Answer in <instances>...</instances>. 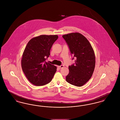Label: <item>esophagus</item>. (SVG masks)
Instances as JSON below:
<instances>
[{"instance_id": "34e87169", "label": "esophagus", "mask_w": 120, "mask_h": 120, "mask_svg": "<svg viewBox=\"0 0 120 120\" xmlns=\"http://www.w3.org/2000/svg\"><path fill=\"white\" fill-rule=\"evenodd\" d=\"M64 67V66L63 65H61V66H58V68H62Z\"/></svg>"}]
</instances>
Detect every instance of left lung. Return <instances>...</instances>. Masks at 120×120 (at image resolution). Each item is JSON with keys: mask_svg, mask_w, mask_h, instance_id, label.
Listing matches in <instances>:
<instances>
[{"mask_svg": "<svg viewBox=\"0 0 120 120\" xmlns=\"http://www.w3.org/2000/svg\"><path fill=\"white\" fill-rule=\"evenodd\" d=\"M68 46L71 54L75 58V63L69 66V72L66 81L69 84L82 86L90 80L94 71L95 57L89 41L79 33L63 35Z\"/></svg>", "mask_w": 120, "mask_h": 120, "instance_id": "8db88e82", "label": "left lung"}]
</instances>
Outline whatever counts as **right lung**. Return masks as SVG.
I'll list each match as a JSON object with an SVG mask.
<instances>
[{"label": "right lung", "instance_id": "add662e5", "mask_svg": "<svg viewBox=\"0 0 120 120\" xmlns=\"http://www.w3.org/2000/svg\"><path fill=\"white\" fill-rule=\"evenodd\" d=\"M57 35H41L30 40L23 52L22 68L32 84L44 86L51 81L57 71L55 66L46 62Z\"/></svg>", "mask_w": 120, "mask_h": 120}]
</instances>
